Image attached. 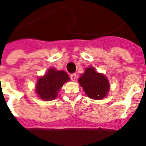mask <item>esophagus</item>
<instances>
[{"label": "esophagus", "instance_id": "esophagus-1", "mask_svg": "<svg viewBox=\"0 0 146 146\" xmlns=\"http://www.w3.org/2000/svg\"><path fill=\"white\" fill-rule=\"evenodd\" d=\"M70 77V79L72 81H75L76 79V77H77V76H76V73H72Z\"/></svg>", "mask_w": 146, "mask_h": 146}]
</instances>
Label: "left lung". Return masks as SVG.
Here are the masks:
<instances>
[{
    "mask_svg": "<svg viewBox=\"0 0 146 146\" xmlns=\"http://www.w3.org/2000/svg\"><path fill=\"white\" fill-rule=\"evenodd\" d=\"M80 86L90 98L99 100L107 96L109 91V82L105 76L96 72L95 68L89 67L79 79Z\"/></svg>",
    "mask_w": 146,
    "mask_h": 146,
    "instance_id": "left-lung-1",
    "label": "left lung"
}]
</instances>
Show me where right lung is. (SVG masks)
Segmentation results:
<instances>
[{
  "label": "right lung",
  "mask_w": 146,
  "mask_h": 146,
  "mask_svg": "<svg viewBox=\"0 0 146 146\" xmlns=\"http://www.w3.org/2000/svg\"><path fill=\"white\" fill-rule=\"evenodd\" d=\"M70 80V77L64 71L50 69L48 73L38 80L35 91L42 99L44 101L54 99L57 92L64 82Z\"/></svg>",
  "instance_id": "1"
}]
</instances>
